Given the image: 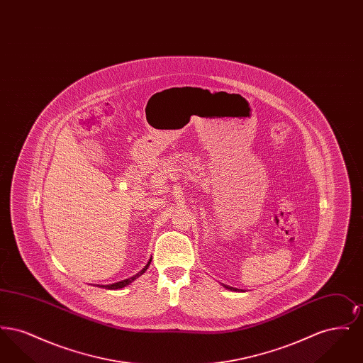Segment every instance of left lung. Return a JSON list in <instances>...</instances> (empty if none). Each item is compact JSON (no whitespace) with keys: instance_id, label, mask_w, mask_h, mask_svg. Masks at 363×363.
Segmentation results:
<instances>
[{"instance_id":"1","label":"left lung","mask_w":363,"mask_h":363,"mask_svg":"<svg viewBox=\"0 0 363 363\" xmlns=\"http://www.w3.org/2000/svg\"><path fill=\"white\" fill-rule=\"evenodd\" d=\"M225 289H228V290H235V289H233V287H225Z\"/></svg>"}]
</instances>
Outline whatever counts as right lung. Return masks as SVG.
I'll return each mask as SVG.
<instances>
[{
  "label": "right lung",
  "instance_id": "1",
  "mask_svg": "<svg viewBox=\"0 0 363 363\" xmlns=\"http://www.w3.org/2000/svg\"><path fill=\"white\" fill-rule=\"evenodd\" d=\"M150 264H151V259L148 261V264L138 272V275H135V277H129V279H125V280H122V281H118V283H114V284H108V286H102L104 289H108V290H118V289H122V287H125V286H128V284H130L135 279H138V277H141L145 271H147V268L150 267Z\"/></svg>",
  "mask_w": 363,
  "mask_h": 363
}]
</instances>
